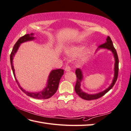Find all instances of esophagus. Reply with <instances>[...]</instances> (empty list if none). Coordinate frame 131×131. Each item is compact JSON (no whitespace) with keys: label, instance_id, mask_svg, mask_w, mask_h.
<instances>
[{"label":"esophagus","instance_id":"obj_1","mask_svg":"<svg viewBox=\"0 0 131 131\" xmlns=\"http://www.w3.org/2000/svg\"><path fill=\"white\" fill-rule=\"evenodd\" d=\"M65 70L66 71V72H69V71L71 70V68L69 65H66L65 68Z\"/></svg>","mask_w":131,"mask_h":131}]
</instances>
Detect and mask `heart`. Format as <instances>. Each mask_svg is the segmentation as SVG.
<instances>
[{
    "instance_id": "1",
    "label": "heart",
    "mask_w": 131,
    "mask_h": 131,
    "mask_svg": "<svg viewBox=\"0 0 131 131\" xmlns=\"http://www.w3.org/2000/svg\"><path fill=\"white\" fill-rule=\"evenodd\" d=\"M84 47L82 46H69L66 50V53L70 56H76L79 55L84 50ZM89 51H87L84 54V58H85L89 54Z\"/></svg>"
}]
</instances>
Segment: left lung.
I'll use <instances>...</instances> for the list:
<instances>
[{"instance_id": "8db88e82", "label": "left lung", "mask_w": 131, "mask_h": 131, "mask_svg": "<svg viewBox=\"0 0 131 131\" xmlns=\"http://www.w3.org/2000/svg\"><path fill=\"white\" fill-rule=\"evenodd\" d=\"M105 43L103 44H101L99 46V48H105L108 50H110L112 51L113 54H114V57L115 58V77L113 80V82L112 83L111 85L109 86L108 88L104 91L99 93L95 94H87L86 93L82 92L80 89V85H81V82L82 79V72L80 69L77 68L75 70V74L76 77H77V81H76L75 85V92H76L78 96H79L81 98H82L86 100H96L97 99H99L103 96L104 94H105L107 92H109L112 87L115 84V83L117 81V77H118V58L117 54V52L115 47L113 46V43L111 38L109 36L107 37L106 39Z\"/></svg>"}]
</instances>
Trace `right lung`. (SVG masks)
Wrapping results in <instances>:
<instances>
[{
	"mask_svg": "<svg viewBox=\"0 0 131 131\" xmlns=\"http://www.w3.org/2000/svg\"><path fill=\"white\" fill-rule=\"evenodd\" d=\"M33 34H26L24 36L21 37L18 40V41L16 42V43L14 45V46L12 50L11 54H10V62H11V66L12 68V70H13V72L14 74V77L15 78V80L17 84L18 85V86L20 88V89L22 90V91L25 93L27 95V96H30L32 98L36 99H47L50 98L51 96L56 93L57 90L58 89L59 81L61 80V78L62 75L63 74L64 70L62 69H59L53 70L51 71L49 77L48 79V82H47V86L43 90L39 92H36V93H31L28 92L26 91L23 88L20 87V86L19 84V83L17 81V80L16 79L15 73H14V65L13 63V57L14 55H15V53L18 49V47L19 46L20 43L23 42H25L28 41H30V40H32L34 38L32 37Z\"/></svg>",
	"mask_w": 131,
	"mask_h": 131,
	"instance_id": "obj_1",
	"label": "right lung"
}]
</instances>
